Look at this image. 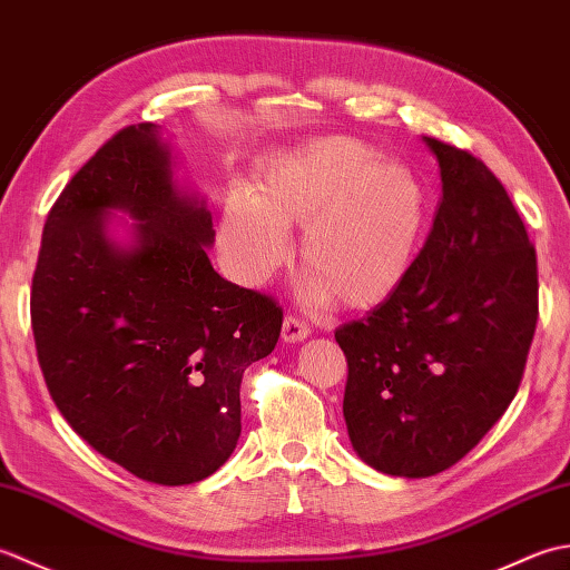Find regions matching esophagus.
I'll use <instances>...</instances> for the list:
<instances>
[{"label":"esophagus","mask_w":570,"mask_h":570,"mask_svg":"<svg viewBox=\"0 0 570 570\" xmlns=\"http://www.w3.org/2000/svg\"><path fill=\"white\" fill-rule=\"evenodd\" d=\"M311 335V325L306 321H301L296 316H286L284 325H282V337L284 343H298V341H306Z\"/></svg>","instance_id":"1"}]
</instances>
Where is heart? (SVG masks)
I'll use <instances>...</instances> for the list:
<instances>
[{"instance_id": "obj_1", "label": "heart", "mask_w": 570, "mask_h": 570, "mask_svg": "<svg viewBox=\"0 0 570 570\" xmlns=\"http://www.w3.org/2000/svg\"><path fill=\"white\" fill-rule=\"evenodd\" d=\"M301 225L311 292L367 311L406 282L426 229V193L409 168L377 161L365 144L323 137L278 156L252 193H229L217 239L233 274L257 286L288 259L286 229Z\"/></svg>"}]
</instances>
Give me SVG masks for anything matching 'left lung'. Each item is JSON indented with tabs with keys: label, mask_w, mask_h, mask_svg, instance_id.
Returning a JSON list of instances; mask_svg holds the SVG:
<instances>
[{
	"label": "left lung",
	"mask_w": 570,
	"mask_h": 570,
	"mask_svg": "<svg viewBox=\"0 0 570 570\" xmlns=\"http://www.w3.org/2000/svg\"><path fill=\"white\" fill-rule=\"evenodd\" d=\"M443 196L406 282L335 341L343 416L374 470L429 478L455 465L512 404L539 318L537 249L478 156L423 137Z\"/></svg>",
	"instance_id": "left-lung-1"
}]
</instances>
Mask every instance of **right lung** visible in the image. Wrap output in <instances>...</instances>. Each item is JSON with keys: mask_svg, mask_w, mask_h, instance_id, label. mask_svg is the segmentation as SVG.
Instances as JSON below:
<instances>
[{"mask_svg": "<svg viewBox=\"0 0 570 570\" xmlns=\"http://www.w3.org/2000/svg\"><path fill=\"white\" fill-rule=\"evenodd\" d=\"M112 209L132 245L106 235ZM205 203L180 190L151 122L119 129L46 217L31 328L58 411L95 451L156 485L205 480L233 455L242 374L284 311L213 269Z\"/></svg>", "mask_w": 570, "mask_h": 570, "instance_id": "obj_1", "label": "right lung"}]
</instances>
